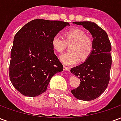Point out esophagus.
<instances>
[{
    "label": "esophagus",
    "mask_w": 121,
    "mask_h": 121,
    "mask_svg": "<svg viewBox=\"0 0 121 121\" xmlns=\"http://www.w3.org/2000/svg\"><path fill=\"white\" fill-rule=\"evenodd\" d=\"M63 69H64V70H65V71H70V69H71L70 67H66V66H64V67H63Z\"/></svg>",
    "instance_id": "esophagus-1"
}]
</instances>
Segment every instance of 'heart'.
<instances>
[{"label":"heart","mask_w":121,"mask_h":121,"mask_svg":"<svg viewBox=\"0 0 121 121\" xmlns=\"http://www.w3.org/2000/svg\"><path fill=\"white\" fill-rule=\"evenodd\" d=\"M64 37L54 35L52 39V46L56 52L62 53L67 45L70 52L61 56L60 60L64 64L72 65L78 62L85 61L90 57L94 49L93 37L86 35L85 31L80 28H73L66 31Z\"/></svg>","instance_id":"heart-1"}]
</instances>
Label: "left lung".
<instances>
[{
    "instance_id": "1",
    "label": "left lung",
    "mask_w": 121,
    "mask_h": 121,
    "mask_svg": "<svg viewBox=\"0 0 121 121\" xmlns=\"http://www.w3.org/2000/svg\"><path fill=\"white\" fill-rule=\"evenodd\" d=\"M82 25L93 37L94 49L84 63L71 69V73L80 78V85L71 93L76 99L90 101L103 93L109 84L112 58L111 43L107 33L95 22H74Z\"/></svg>"
}]
</instances>
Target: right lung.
Instances as JSON below:
<instances>
[{"label":"right lung","instance_id":"obj_1","mask_svg":"<svg viewBox=\"0 0 121 121\" xmlns=\"http://www.w3.org/2000/svg\"><path fill=\"white\" fill-rule=\"evenodd\" d=\"M69 22L32 20L15 34L11 50L9 80L17 91L26 96H37L47 91L51 78L63 71L54 53L52 39Z\"/></svg>","mask_w":121,"mask_h":121}]
</instances>
